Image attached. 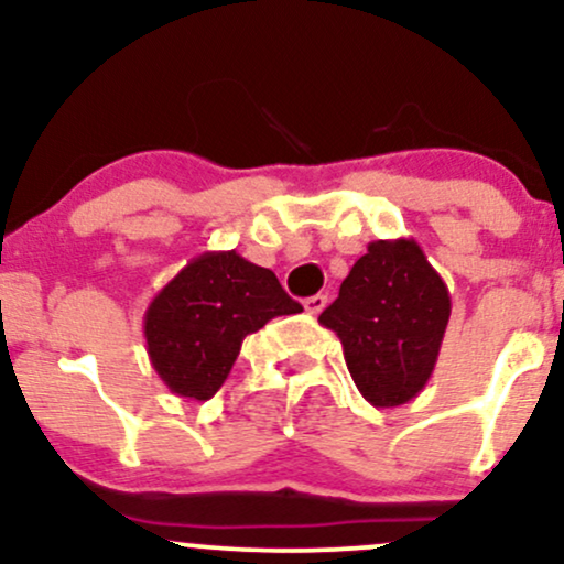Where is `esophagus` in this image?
Wrapping results in <instances>:
<instances>
[{"mask_svg":"<svg viewBox=\"0 0 564 564\" xmlns=\"http://www.w3.org/2000/svg\"><path fill=\"white\" fill-rule=\"evenodd\" d=\"M326 304H328L326 294H315V296H307V300H304V310H307L310 315H318Z\"/></svg>","mask_w":564,"mask_h":564,"instance_id":"obj_1","label":"esophagus"}]
</instances>
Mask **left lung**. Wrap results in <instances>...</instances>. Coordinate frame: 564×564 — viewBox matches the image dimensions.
<instances>
[{"label":"left lung","mask_w":564,"mask_h":564,"mask_svg":"<svg viewBox=\"0 0 564 564\" xmlns=\"http://www.w3.org/2000/svg\"><path fill=\"white\" fill-rule=\"evenodd\" d=\"M448 318V286L422 246L394 238L368 243L318 321L339 336L360 394L377 408H394L430 381Z\"/></svg>","instance_id":"1"}]
</instances>
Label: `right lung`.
Wrapping results in <instances>:
<instances>
[{
  "label": "right lung",
  "mask_w": 564,
  "mask_h": 564,
  "mask_svg": "<svg viewBox=\"0 0 564 564\" xmlns=\"http://www.w3.org/2000/svg\"><path fill=\"white\" fill-rule=\"evenodd\" d=\"M302 313L273 270L236 251H204L148 304V358L180 398L209 400L228 379L243 339L275 315Z\"/></svg>",
  "instance_id": "1"
}]
</instances>
